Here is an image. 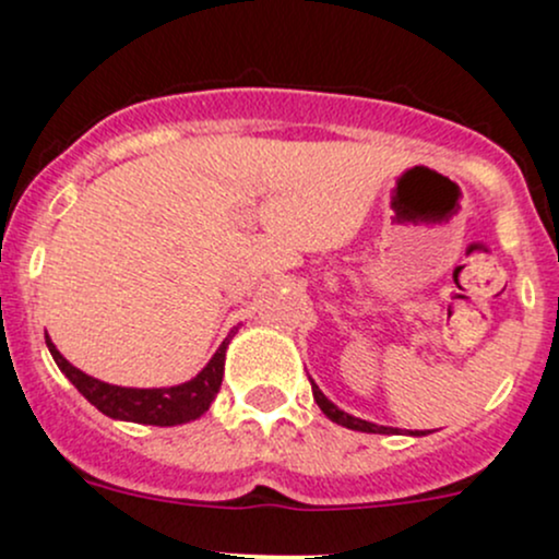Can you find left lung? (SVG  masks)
<instances>
[{"label":"left lung","mask_w":559,"mask_h":559,"mask_svg":"<svg viewBox=\"0 0 559 559\" xmlns=\"http://www.w3.org/2000/svg\"><path fill=\"white\" fill-rule=\"evenodd\" d=\"M310 385H313V399H316V404L321 407V413H324L332 423H337V426H345V428H350V431H364V433H402L399 428L378 426V423L361 420V418H356V415L345 413V409H340L337 404L329 402V399L324 396V391H321L313 380H310ZM404 433H409V437H426V431H404Z\"/></svg>","instance_id":"1"}]
</instances>
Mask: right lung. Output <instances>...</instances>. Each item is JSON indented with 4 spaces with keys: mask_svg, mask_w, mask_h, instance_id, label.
<instances>
[{
    "mask_svg": "<svg viewBox=\"0 0 559 559\" xmlns=\"http://www.w3.org/2000/svg\"><path fill=\"white\" fill-rule=\"evenodd\" d=\"M235 329L227 334L225 343L216 348V354L211 356V361L205 364L195 378L166 388H128L104 383V380L91 378V374H85L74 364H69L61 356V350L52 345L50 337H45V343L52 361L67 374L69 383L78 388L93 407L102 409L107 418L144 423V426H181V423L201 418L216 399V393H219L222 374H225V354Z\"/></svg>",
    "mask_w": 559,
    "mask_h": 559,
    "instance_id": "1",
    "label": "right lung"
}]
</instances>
